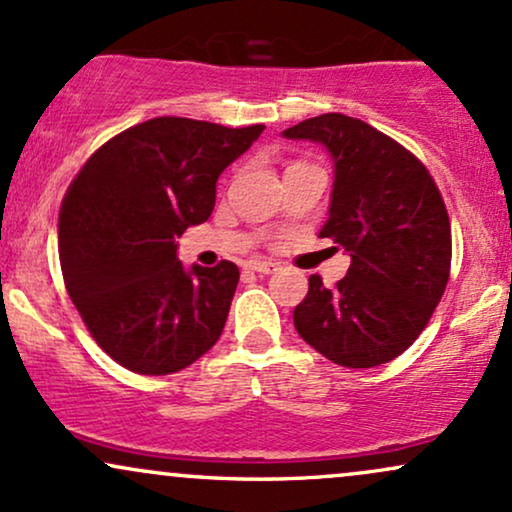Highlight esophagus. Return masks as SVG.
I'll return each instance as SVG.
<instances>
[{
	"label": "esophagus",
	"mask_w": 512,
	"mask_h": 512,
	"mask_svg": "<svg viewBox=\"0 0 512 512\" xmlns=\"http://www.w3.org/2000/svg\"><path fill=\"white\" fill-rule=\"evenodd\" d=\"M248 269H250V272H257V274H274L279 267H276L274 262H267V260H250Z\"/></svg>",
	"instance_id": "esophagus-1"
}]
</instances>
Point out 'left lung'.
<instances>
[{
	"mask_svg": "<svg viewBox=\"0 0 512 512\" xmlns=\"http://www.w3.org/2000/svg\"><path fill=\"white\" fill-rule=\"evenodd\" d=\"M281 137L330 154V216L320 238L351 257L334 289L310 276L293 325L337 366L392 361L414 344L448 286L450 221L436 182L419 158L356 117H310Z\"/></svg>",
	"mask_w": 512,
	"mask_h": 512,
	"instance_id": "8db88e82",
	"label": "left lung"
}]
</instances>
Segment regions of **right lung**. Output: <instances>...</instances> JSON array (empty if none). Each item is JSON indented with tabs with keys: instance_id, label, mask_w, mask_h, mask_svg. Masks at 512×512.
I'll return each instance as SVG.
<instances>
[{
	"instance_id": "add662e5",
	"label": "right lung",
	"mask_w": 512,
	"mask_h": 512,
	"mask_svg": "<svg viewBox=\"0 0 512 512\" xmlns=\"http://www.w3.org/2000/svg\"><path fill=\"white\" fill-rule=\"evenodd\" d=\"M262 129L154 117L103 144L69 185L64 284L91 337L132 373H178L219 342L238 267H185L175 238L209 219L216 180Z\"/></svg>"
}]
</instances>
